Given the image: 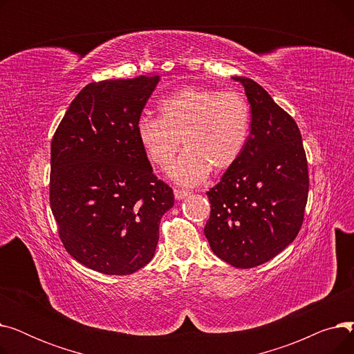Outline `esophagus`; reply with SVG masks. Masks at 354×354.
<instances>
[{
  "instance_id": "obj_1",
  "label": "esophagus",
  "mask_w": 354,
  "mask_h": 354,
  "mask_svg": "<svg viewBox=\"0 0 354 354\" xmlns=\"http://www.w3.org/2000/svg\"><path fill=\"white\" fill-rule=\"evenodd\" d=\"M174 195H175V198H176L178 201H180V199H183V198H187V196L189 195V192L185 191V189H175V191H174Z\"/></svg>"
}]
</instances>
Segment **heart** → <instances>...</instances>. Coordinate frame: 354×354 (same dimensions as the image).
<instances>
[{"label": "heart", "instance_id": "heart-1", "mask_svg": "<svg viewBox=\"0 0 354 354\" xmlns=\"http://www.w3.org/2000/svg\"><path fill=\"white\" fill-rule=\"evenodd\" d=\"M160 118L143 115L136 138L149 162L169 165L180 147L187 149L169 167L176 183L194 187L228 171L243 153L251 124L248 102L235 91L188 86L159 103Z\"/></svg>", "mask_w": 354, "mask_h": 354}]
</instances>
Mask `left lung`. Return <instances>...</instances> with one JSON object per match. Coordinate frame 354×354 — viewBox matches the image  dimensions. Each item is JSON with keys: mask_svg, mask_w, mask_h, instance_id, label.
I'll return each mask as SVG.
<instances>
[{"mask_svg": "<svg viewBox=\"0 0 354 354\" xmlns=\"http://www.w3.org/2000/svg\"><path fill=\"white\" fill-rule=\"evenodd\" d=\"M251 106V133L234 166L207 195L205 236L216 257L236 268L261 266L299 234L308 196L300 129L257 82L235 76Z\"/></svg>", "mask_w": 354, "mask_h": 354, "instance_id": "8db88e82", "label": "left lung"}]
</instances>
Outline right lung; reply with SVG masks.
<instances>
[{
	"mask_svg": "<svg viewBox=\"0 0 354 354\" xmlns=\"http://www.w3.org/2000/svg\"><path fill=\"white\" fill-rule=\"evenodd\" d=\"M159 76L87 84L51 140L50 205L67 252L90 270L127 275L155 255L174 191L153 175L136 122Z\"/></svg>",
	"mask_w": 354,
	"mask_h": 354,
	"instance_id": "1",
	"label": "right lung"
}]
</instances>
